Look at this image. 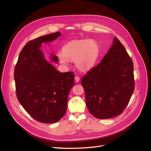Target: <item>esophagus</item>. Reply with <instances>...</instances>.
Instances as JSON below:
<instances>
[{"label":"esophagus","mask_w":151,"mask_h":151,"mask_svg":"<svg viewBox=\"0 0 151 151\" xmlns=\"http://www.w3.org/2000/svg\"><path fill=\"white\" fill-rule=\"evenodd\" d=\"M80 81V77L79 76H76L75 77V81L76 82V83H78V82H79Z\"/></svg>","instance_id":"obj_1"}]
</instances>
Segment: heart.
Returning <instances> with one entry per match:
<instances>
[{
  "instance_id": "obj_1",
  "label": "heart",
  "mask_w": 151,
  "mask_h": 151,
  "mask_svg": "<svg viewBox=\"0 0 151 151\" xmlns=\"http://www.w3.org/2000/svg\"><path fill=\"white\" fill-rule=\"evenodd\" d=\"M62 53H58L59 60L62 64H67L68 60L74 61L76 66L79 70H88L96 62L99 47L94 40H74L63 47Z\"/></svg>"
}]
</instances>
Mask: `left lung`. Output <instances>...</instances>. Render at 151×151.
<instances>
[{
	"mask_svg": "<svg viewBox=\"0 0 151 151\" xmlns=\"http://www.w3.org/2000/svg\"><path fill=\"white\" fill-rule=\"evenodd\" d=\"M86 105L99 119L120 115L127 107L135 88L134 65L116 37L108 53L81 79Z\"/></svg>",
	"mask_w": 151,
	"mask_h": 151,
	"instance_id": "8db88e82",
	"label": "left lung"
}]
</instances>
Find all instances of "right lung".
I'll list each match as a JSON object with an SVG mask.
<instances>
[{"label": "right lung", "mask_w": 151, "mask_h": 151, "mask_svg": "<svg viewBox=\"0 0 151 151\" xmlns=\"http://www.w3.org/2000/svg\"><path fill=\"white\" fill-rule=\"evenodd\" d=\"M61 35L59 32L27 43L14 69L18 101L31 117L45 123H56L65 115L69 91L74 85L73 72L61 73L44 58L40 48ZM51 59L58 62V57Z\"/></svg>", "instance_id": "right-lung-1"}]
</instances>
